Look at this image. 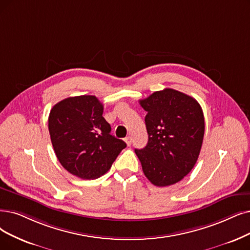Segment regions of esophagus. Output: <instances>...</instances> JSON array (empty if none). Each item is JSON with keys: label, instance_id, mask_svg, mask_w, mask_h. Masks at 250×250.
<instances>
[{"label": "esophagus", "instance_id": "obj_1", "mask_svg": "<svg viewBox=\"0 0 250 250\" xmlns=\"http://www.w3.org/2000/svg\"><path fill=\"white\" fill-rule=\"evenodd\" d=\"M124 141L127 144V146H130L132 143V138H131V136H127V137H125Z\"/></svg>", "mask_w": 250, "mask_h": 250}]
</instances>
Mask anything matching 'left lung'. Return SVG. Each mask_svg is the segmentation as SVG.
<instances>
[{"instance_id": "left-lung-1", "label": "left lung", "mask_w": 250, "mask_h": 250, "mask_svg": "<svg viewBox=\"0 0 250 250\" xmlns=\"http://www.w3.org/2000/svg\"><path fill=\"white\" fill-rule=\"evenodd\" d=\"M148 141L135 154L146 178L157 187L178 183L192 170L201 151L204 116L192 96L165 88L139 101Z\"/></svg>"}]
</instances>
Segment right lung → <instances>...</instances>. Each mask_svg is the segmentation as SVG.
I'll list each match as a JSON object with an SVG mask.
<instances>
[{"label": "right lung", "instance_id": "add662e5", "mask_svg": "<svg viewBox=\"0 0 250 250\" xmlns=\"http://www.w3.org/2000/svg\"><path fill=\"white\" fill-rule=\"evenodd\" d=\"M104 105L94 95L63 99L50 111L48 128L62 167L83 179L104 174L126 144L111 134Z\"/></svg>", "mask_w": 250, "mask_h": 250}]
</instances>
